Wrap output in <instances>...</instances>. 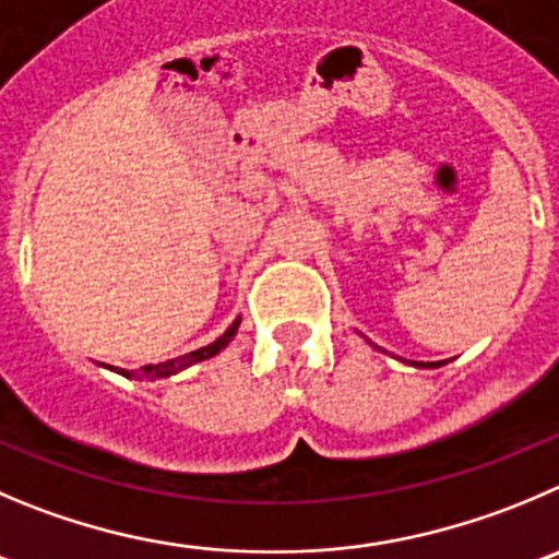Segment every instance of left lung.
I'll return each instance as SVG.
<instances>
[{
	"label": "left lung",
	"mask_w": 559,
	"mask_h": 559,
	"mask_svg": "<svg viewBox=\"0 0 559 559\" xmlns=\"http://www.w3.org/2000/svg\"><path fill=\"white\" fill-rule=\"evenodd\" d=\"M408 365H414V368H442L444 362H408Z\"/></svg>",
	"instance_id": "8db88e82"
}]
</instances>
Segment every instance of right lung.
Returning <instances> with one entry per match:
<instances>
[{"label": "right lung", "instance_id": "add662e5", "mask_svg": "<svg viewBox=\"0 0 559 559\" xmlns=\"http://www.w3.org/2000/svg\"><path fill=\"white\" fill-rule=\"evenodd\" d=\"M238 323H241V318H236V321L227 326V332L222 334V337H216L214 343L203 345V348L197 350H189V354L183 356H175V359H167V362H158V365H145V368L140 370H123V368H111V365H104V368L115 370V373L126 376V379H140V381H156V379H169V376L180 373V370L191 368V365L197 362H205V359H211V356H216L219 350H225L227 345H230V340L236 337L238 332Z\"/></svg>", "mask_w": 559, "mask_h": 559}]
</instances>
